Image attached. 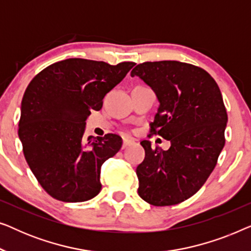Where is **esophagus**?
<instances>
[{
	"mask_svg": "<svg viewBox=\"0 0 251 251\" xmlns=\"http://www.w3.org/2000/svg\"><path fill=\"white\" fill-rule=\"evenodd\" d=\"M133 144V140L129 139V138H125L123 139V144H122V149H126V147H128L130 145H132Z\"/></svg>",
	"mask_w": 251,
	"mask_h": 251,
	"instance_id": "obj_1",
	"label": "esophagus"
}]
</instances>
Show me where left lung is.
<instances>
[{
	"label": "left lung",
	"instance_id": "1",
	"mask_svg": "<svg viewBox=\"0 0 251 251\" xmlns=\"http://www.w3.org/2000/svg\"><path fill=\"white\" fill-rule=\"evenodd\" d=\"M155 92L159 108L151 132L170 140L169 150L140 142L138 194L164 207L194 195L217 164L225 145L227 113L217 83L203 68L176 60L146 61L131 71Z\"/></svg>",
	"mask_w": 251,
	"mask_h": 251
}]
</instances>
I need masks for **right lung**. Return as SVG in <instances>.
Segmentation results:
<instances>
[{"mask_svg":"<svg viewBox=\"0 0 251 251\" xmlns=\"http://www.w3.org/2000/svg\"><path fill=\"white\" fill-rule=\"evenodd\" d=\"M133 66L70 58L44 68L27 87L19 139L34 176L56 200L83 202L100 192V168L119 152L122 138L107 133L85 140V121Z\"/></svg>","mask_w":251,"mask_h":251,"instance_id":"1","label":"right lung"}]
</instances>
